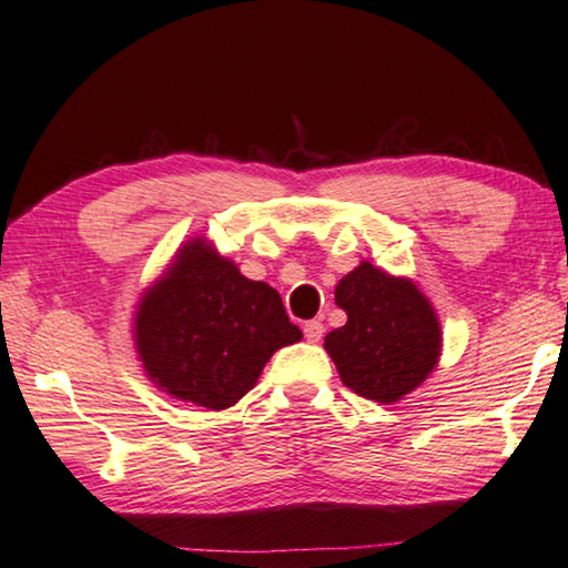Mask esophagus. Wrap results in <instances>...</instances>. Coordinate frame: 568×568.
I'll use <instances>...</instances> for the list:
<instances>
[{"instance_id": "obj_1", "label": "esophagus", "mask_w": 568, "mask_h": 568, "mask_svg": "<svg viewBox=\"0 0 568 568\" xmlns=\"http://www.w3.org/2000/svg\"><path fill=\"white\" fill-rule=\"evenodd\" d=\"M303 333H305V338L311 341V344H318V341L323 338V323L321 321H305Z\"/></svg>"}]
</instances>
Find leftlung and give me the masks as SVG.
Segmentation results:
<instances>
[{
    "label": "left lung",
    "instance_id": "1",
    "mask_svg": "<svg viewBox=\"0 0 568 568\" xmlns=\"http://www.w3.org/2000/svg\"><path fill=\"white\" fill-rule=\"evenodd\" d=\"M336 303L348 321L328 333L326 351L348 389L386 404L427 379L443 336L435 311L409 281L362 263L336 285Z\"/></svg>",
    "mask_w": 568,
    "mask_h": 568
}]
</instances>
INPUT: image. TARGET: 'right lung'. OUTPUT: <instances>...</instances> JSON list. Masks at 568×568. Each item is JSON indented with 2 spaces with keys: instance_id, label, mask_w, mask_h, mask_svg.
<instances>
[{
  "instance_id": "right-lung-1",
  "label": "right lung",
  "mask_w": 568,
  "mask_h": 568,
  "mask_svg": "<svg viewBox=\"0 0 568 568\" xmlns=\"http://www.w3.org/2000/svg\"><path fill=\"white\" fill-rule=\"evenodd\" d=\"M275 287L247 281L202 240L189 242L136 313L143 368L166 394L227 409L277 348L301 341Z\"/></svg>"
}]
</instances>
